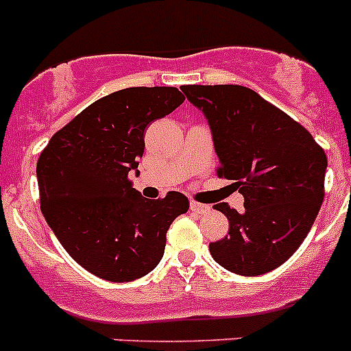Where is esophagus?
<instances>
[{
	"label": "esophagus",
	"instance_id": "obj_1",
	"mask_svg": "<svg viewBox=\"0 0 351 351\" xmlns=\"http://www.w3.org/2000/svg\"><path fill=\"white\" fill-rule=\"evenodd\" d=\"M190 210H193V213H199V214H206V213H209L210 207L206 206V204H200V202H195V200H192V202H190Z\"/></svg>",
	"mask_w": 351,
	"mask_h": 351
}]
</instances>
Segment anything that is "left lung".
<instances>
[{"label": "left lung", "mask_w": 351, "mask_h": 351, "mask_svg": "<svg viewBox=\"0 0 351 351\" xmlns=\"http://www.w3.org/2000/svg\"><path fill=\"white\" fill-rule=\"evenodd\" d=\"M209 121L217 176L233 180L243 210L216 204L230 231L209 243L214 261L240 276L280 267L311 231L324 200L326 152L300 123L243 85H183Z\"/></svg>", "instance_id": "8db88e82"}]
</instances>
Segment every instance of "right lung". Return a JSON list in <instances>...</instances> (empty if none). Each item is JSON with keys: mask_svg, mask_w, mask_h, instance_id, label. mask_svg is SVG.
<instances>
[{"mask_svg": "<svg viewBox=\"0 0 351 351\" xmlns=\"http://www.w3.org/2000/svg\"><path fill=\"white\" fill-rule=\"evenodd\" d=\"M185 101L176 87H130L104 96L51 137L37 161L40 210L77 264L114 283L151 273L189 199H145L132 186L144 132Z\"/></svg>", "mask_w": 351, "mask_h": 351, "instance_id": "add662e5", "label": "right lung"}]
</instances>
